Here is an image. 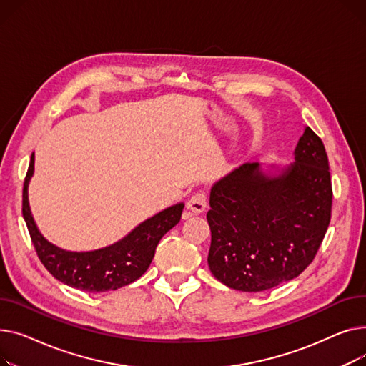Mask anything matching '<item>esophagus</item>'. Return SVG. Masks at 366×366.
Instances as JSON below:
<instances>
[{"label":"esophagus","mask_w":366,"mask_h":366,"mask_svg":"<svg viewBox=\"0 0 366 366\" xmlns=\"http://www.w3.org/2000/svg\"><path fill=\"white\" fill-rule=\"evenodd\" d=\"M207 208V197L205 193L198 192L195 195H192L190 199L187 201V209L193 214H201Z\"/></svg>","instance_id":"1"}]
</instances>
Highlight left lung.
<instances>
[{
	"label": "left lung",
	"mask_w": 366,
	"mask_h": 366,
	"mask_svg": "<svg viewBox=\"0 0 366 366\" xmlns=\"http://www.w3.org/2000/svg\"><path fill=\"white\" fill-rule=\"evenodd\" d=\"M331 205L325 146L305 127L290 165L247 162L212 184L207 214L211 273L245 292L291 281L315 259Z\"/></svg>",
	"instance_id": "1"
}]
</instances>
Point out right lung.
Listing matches in <instances>:
<instances>
[{
    "label": "right lung",
    "instance_id": "add662e5",
    "mask_svg": "<svg viewBox=\"0 0 366 366\" xmlns=\"http://www.w3.org/2000/svg\"><path fill=\"white\" fill-rule=\"evenodd\" d=\"M35 171V154L24 186V219L41 263L60 282L72 288L104 292L132 284L152 263L155 249L162 236L182 219L183 202H177L157 212L128 232L119 241L92 251H69L50 242L38 229L32 216L28 189Z\"/></svg>",
    "mask_w": 366,
    "mask_h": 366
}]
</instances>
